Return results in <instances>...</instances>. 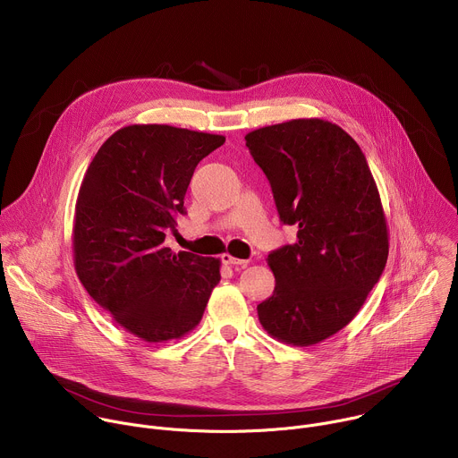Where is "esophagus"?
I'll use <instances>...</instances> for the list:
<instances>
[{"instance_id":"esophagus-1","label":"esophagus","mask_w":458,"mask_h":458,"mask_svg":"<svg viewBox=\"0 0 458 458\" xmlns=\"http://www.w3.org/2000/svg\"><path fill=\"white\" fill-rule=\"evenodd\" d=\"M221 259H223L225 265H230V267H235V268H246L250 265L248 259H237V257H233L230 253H225Z\"/></svg>"}]
</instances>
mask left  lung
I'll list each match as a JSON object with an SVG mask.
<instances>
[{
  "label": "left lung",
  "mask_w": 458,
  "mask_h": 458,
  "mask_svg": "<svg viewBox=\"0 0 458 458\" xmlns=\"http://www.w3.org/2000/svg\"><path fill=\"white\" fill-rule=\"evenodd\" d=\"M297 241L268 255L274 295L257 306L263 328L293 346L332 337L357 315L387 260V228L360 147L324 119H292L246 134Z\"/></svg>",
  "instance_id": "left-lung-1"
}]
</instances>
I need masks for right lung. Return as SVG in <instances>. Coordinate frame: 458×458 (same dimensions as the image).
<instances>
[{
    "mask_svg": "<svg viewBox=\"0 0 458 458\" xmlns=\"http://www.w3.org/2000/svg\"><path fill=\"white\" fill-rule=\"evenodd\" d=\"M223 136L170 124H130L98 150L83 177L72 230L74 265L89 295L147 343L199 324L221 260L174 253L166 233L184 212L198 163Z\"/></svg>",
    "mask_w": 458,
    "mask_h": 458,
    "instance_id": "add662e5",
    "label": "right lung"
}]
</instances>
